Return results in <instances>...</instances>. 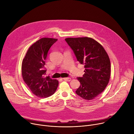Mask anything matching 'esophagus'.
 Returning <instances> with one entry per match:
<instances>
[{
	"label": "esophagus",
	"mask_w": 134,
	"mask_h": 134,
	"mask_svg": "<svg viewBox=\"0 0 134 134\" xmlns=\"http://www.w3.org/2000/svg\"><path fill=\"white\" fill-rule=\"evenodd\" d=\"M63 79L66 81H70L71 80V79L70 77H64V78H63Z\"/></svg>",
	"instance_id": "esophagus-1"
}]
</instances>
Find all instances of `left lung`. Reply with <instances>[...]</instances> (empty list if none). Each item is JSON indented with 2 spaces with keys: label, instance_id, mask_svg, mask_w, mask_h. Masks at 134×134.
Wrapping results in <instances>:
<instances>
[{
  "label": "left lung",
  "instance_id": "8db88e82",
  "mask_svg": "<svg viewBox=\"0 0 134 134\" xmlns=\"http://www.w3.org/2000/svg\"><path fill=\"white\" fill-rule=\"evenodd\" d=\"M65 40L77 61L85 65V74L77 78L80 86L75 93L85 100H92L102 92L109 81V58L103 46L92 38H66Z\"/></svg>",
  "mask_w": 134,
  "mask_h": 134
}]
</instances>
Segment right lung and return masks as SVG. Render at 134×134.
<instances>
[{"mask_svg": "<svg viewBox=\"0 0 134 134\" xmlns=\"http://www.w3.org/2000/svg\"><path fill=\"white\" fill-rule=\"evenodd\" d=\"M58 39L42 38L29 48L21 65L23 80L32 92L40 98H47L54 94L59 82L50 76H45L47 55L52 45Z\"/></svg>", "mask_w": 134, "mask_h": 134, "instance_id": "right-lung-1", "label": "right lung"}]
</instances>
